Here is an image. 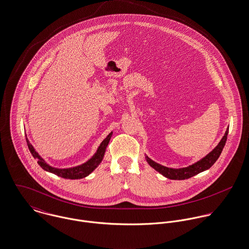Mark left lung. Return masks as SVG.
I'll list each match as a JSON object with an SVG mask.
<instances>
[{
	"label": "left lung",
	"instance_id": "left-lung-1",
	"mask_svg": "<svg viewBox=\"0 0 249 249\" xmlns=\"http://www.w3.org/2000/svg\"><path fill=\"white\" fill-rule=\"evenodd\" d=\"M227 135H228V129L226 130L225 135L223 136V138H221L218 146L211 153H209L201 160L197 161L196 163H195L193 165L186 167V168H182V169L167 168L164 166L160 165V164L156 163L155 161L150 160L148 157H146V160L155 170H157L161 175H163L164 177L170 178V179H178V180L186 179V178H192L195 175H196V174H198L202 171H205V170L209 169L211 166L216 162V160L221 156L222 149L225 145V142H226V139H227Z\"/></svg>",
	"mask_w": 249,
	"mask_h": 249
}]
</instances>
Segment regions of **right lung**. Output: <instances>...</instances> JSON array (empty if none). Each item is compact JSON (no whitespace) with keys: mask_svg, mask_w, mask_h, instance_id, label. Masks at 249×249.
Returning a JSON list of instances; mask_svg holds the SVG:
<instances>
[{"mask_svg":"<svg viewBox=\"0 0 249 249\" xmlns=\"http://www.w3.org/2000/svg\"><path fill=\"white\" fill-rule=\"evenodd\" d=\"M111 134H109V136L105 138L102 143L100 144L96 154L86 163H84L82 165L77 166V167H73V168H69V169H57L53 168L52 166L47 164V162H45L43 160V159L38 155V153H36V151L34 150L33 146L30 144V142L28 141L27 138V143H28V149L31 153V155L33 156V158H35L37 160L38 164L41 166L44 170L53 173L56 176L63 178H70V179H78V178H83L85 177H87L88 175H89L97 166L100 164V162L103 160L106 148L108 146V143L111 139Z\"/></svg>","mask_w":249,"mask_h":249,"instance_id":"obj_1","label":"right lung"}]
</instances>
